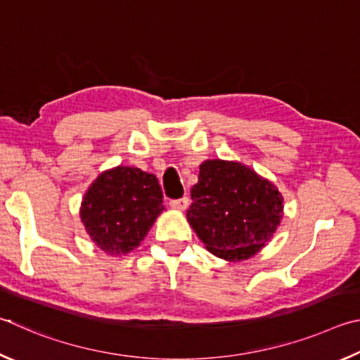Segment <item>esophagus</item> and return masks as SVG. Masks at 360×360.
<instances>
[{
  "mask_svg": "<svg viewBox=\"0 0 360 360\" xmlns=\"http://www.w3.org/2000/svg\"><path fill=\"white\" fill-rule=\"evenodd\" d=\"M188 205H190V199L188 198H181V199H176L170 202V207H174L176 210H186Z\"/></svg>",
  "mask_w": 360,
  "mask_h": 360,
  "instance_id": "1",
  "label": "esophagus"
}]
</instances>
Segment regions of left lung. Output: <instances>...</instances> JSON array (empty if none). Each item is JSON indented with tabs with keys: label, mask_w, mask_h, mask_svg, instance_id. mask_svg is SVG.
<instances>
[{
	"label": "left lung",
	"mask_w": 360,
	"mask_h": 360,
	"mask_svg": "<svg viewBox=\"0 0 360 360\" xmlns=\"http://www.w3.org/2000/svg\"><path fill=\"white\" fill-rule=\"evenodd\" d=\"M186 219L212 255L228 262L256 256L283 219V196L245 164L207 160L191 188Z\"/></svg>",
	"instance_id": "1"
}]
</instances>
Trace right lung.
<instances>
[{
  "mask_svg": "<svg viewBox=\"0 0 360 360\" xmlns=\"http://www.w3.org/2000/svg\"><path fill=\"white\" fill-rule=\"evenodd\" d=\"M164 212L162 191L153 174L129 166L101 172L80 204L86 234L110 256L137 248Z\"/></svg>",
  "mask_w": 360,
  "mask_h": 360,
  "instance_id": "obj_1",
  "label": "right lung"
}]
</instances>
